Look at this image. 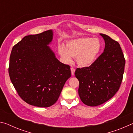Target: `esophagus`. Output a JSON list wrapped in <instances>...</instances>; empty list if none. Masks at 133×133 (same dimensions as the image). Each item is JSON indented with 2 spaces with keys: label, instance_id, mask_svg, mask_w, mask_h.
<instances>
[{
  "label": "esophagus",
  "instance_id": "34e87169",
  "mask_svg": "<svg viewBox=\"0 0 133 133\" xmlns=\"http://www.w3.org/2000/svg\"><path fill=\"white\" fill-rule=\"evenodd\" d=\"M71 75L73 76L74 75H75V69L73 68V67H71Z\"/></svg>",
  "mask_w": 133,
  "mask_h": 133
}]
</instances>
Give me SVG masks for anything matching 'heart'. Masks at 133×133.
I'll return each instance as SVG.
<instances>
[{
  "mask_svg": "<svg viewBox=\"0 0 133 133\" xmlns=\"http://www.w3.org/2000/svg\"><path fill=\"white\" fill-rule=\"evenodd\" d=\"M101 49V43L98 39L80 37L71 40L65 47L58 44V51L64 61L70 63L72 57H76L77 63L82 67L91 65L96 60Z\"/></svg>",
  "mask_w": 133,
  "mask_h": 133,
  "instance_id": "1",
  "label": "heart"
}]
</instances>
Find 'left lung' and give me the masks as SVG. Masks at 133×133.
Returning a JSON list of instances; mask_svg holds the SVG:
<instances>
[{"label": "left lung", "instance_id": "1", "mask_svg": "<svg viewBox=\"0 0 133 133\" xmlns=\"http://www.w3.org/2000/svg\"><path fill=\"white\" fill-rule=\"evenodd\" d=\"M105 42L103 53L90 66L77 68L76 78L79 81L78 94L82 102L89 106H97L112 98L122 82L124 56L116 40L100 33Z\"/></svg>", "mask_w": 133, "mask_h": 133}]
</instances>
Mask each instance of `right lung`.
<instances>
[{"mask_svg": "<svg viewBox=\"0 0 133 133\" xmlns=\"http://www.w3.org/2000/svg\"><path fill=\"white\" fill-rule=\"evenodd\" d=\"M53 38L49 30L26 36L13 47L9 74L21 98L28 104L48 107L57 102L70 67L56 58L48 46Z\"/></svg>", "mask_w": 133, "mask_h": 133, "instance_id": "right-lung-1", "label": "right lung"}]
</instances>
